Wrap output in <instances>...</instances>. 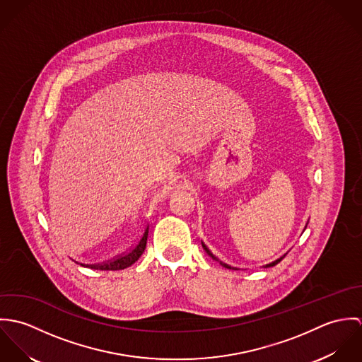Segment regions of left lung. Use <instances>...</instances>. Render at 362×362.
Returning <instances> with one entry per match:
<instances>
[{
  "label": "left lung",
  "mask_w": 362,
  "mask_h": 362,
  "mask_svg": "<svg viewBox=\"0 0 362 362\" xmlns=\"http://www.w3.org/2000/svg\"><path fill=\"white\" fill-rule=\"evenodd\" d=\"M202 247H204V250H205V251H206V254H207V255H209V257H211V259H214V260H217V262H220V264H221V266H224V267H227V269H231V266H228V264H227V263H223V262H221V260H218V259L216 258V257H214V255H213V254H211V252H210V251H209V248H207L206 245H205V244H204V243H202ZM284 257H286V255H284ZM284 257H281V258L276 259V260H274V262H272V263H269V264H264V267H272V266H274V264H277V263H279V262H280V260H281V259L284 258Z\"/></svg>",
  "instance_id": "8db88e82"
}]
</instances>
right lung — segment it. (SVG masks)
I'll list each match as a JSON object with an SVG mask.
<instances>
[{"mask_svg": "<svg viewBox=\"0 0 362 362\" xmlns=\"http://www.w3.org/2000/svg\"><path fill=\"white\" fill-rule=\"evenodd\" d=\"M148 235H149V224L145 226V230L141 234V237L138 238L136 244L128 252H125L121 257H117V258L112 259V260H107V262H103V263L88 264V266L90 269H95V270H122V269L134 264L138 259L141 258V255L144 254V251L146 248Z\"/></svg>", "mask_w": 362, "mask_h": 362, "instance_id": "add662e5", "label": "right lung"}]
</instances>
